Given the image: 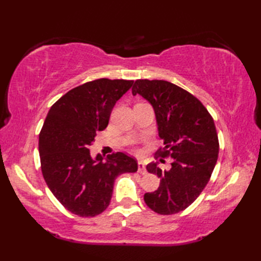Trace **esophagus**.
<instances>
[{
	"label": "esophagus",
	"instance_id": "esophagus-1",
	"mask_svg": "<svg viewBox=\"0 0 261 261\" xmlns=\"http://www.w3.org/2000/svg\"><path fill=\"white\" fill-rule=\"evenodd\" d=\"M138 171H139V173L142 174V175L147 174L146 166H145V163H143L142 160H139V162H138Z\"/></svg>",
	"mask_w": 261,
	"mask_h": 261
}]
</instances>
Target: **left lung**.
Wrapping results in <instances>:
<instances>
[{
  "label": "left lung",
  "instance_id": "8db88e82",
  "mask_svg": "<svg viewBox=\"0 0 261 261\" xmlns=\"http://www.w3.org/2000/svg\"><path fill=\"white\" fill-rule=\"evenodd\" d=\"M132 94L152 105L165 145L158 156L173 158L169 170L160 169L157 163L147 165L160 185L143 198L158 214L178 213L198 197L215 167L219 139L213 118L195 96L167 81L137 80Z\"/></svg>",
  "mask_w": 261,
  "mask_h": 261
}]
</instances>
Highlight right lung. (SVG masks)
Here are the masks:
<instances>
[{"label":"right lung","mask_w":261,"mask_h":261,"mask_svg":"<svg viewBox=\"0 0 261 261\" xmlns=\"http://www.w3.org/2000/svg\"><path fill=\"white\" fill-rule=\"evenodd\" d=\"M134 81L99 79L77 86L49 110L39 135L41 171L54 196L73 214L92 218L107 210L114 180L136 173L138 163L123 152L92 158L97 131Z\"/></svg>","instance_id":"1"}]
</instances>
